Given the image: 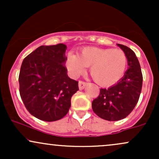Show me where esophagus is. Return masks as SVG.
<instances>
[{
    "label": "esophagus",
    "instance_id": "1",
    "mask_svg": "<svg viewBox=\"0 0 159 159\" xmlns=\"http://www.w3.org/2000/svg\"><path fill=\"white\" fill-rule=\"evenodd\" d=\"M86 85H87V83L83 81H79L78 82V87H79L80 90H83V89H84V87H86Z\"/></svg>",
    "mask_w": 159,
    "mask_h": 159
}]
</instances>
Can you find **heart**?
Here are the masks:
<instances>
[{
  "instance_id": "1",
  "label": "heart",
  "mask_w": 159,
  "mask_h": 159,
  "mask_svg": "<svg viewBox=\"0 0 159 159\" xmlns=\"http://www.w3.org/2000/svg\"><path fill=\"white\" fill-rule=\"evenodd\" d=\"M128 63V57L123 50L86 47L78 55L69 54L66 66L74 76H78L87 66H90V74L96 84L108 87L123 78Z\"/></svg>"
}]
</instances>
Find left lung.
<instances>
[{"label":"left lung","mask_w":159,"mask_h":159,"mask_svg":"<svg viewBox=\"0 0 159 159\" xmlns=\"http://www.w3.org/2000/svg\"><path fill=\"white\" fill-rule=\"evenodd\" d=\"M117 45L126 54L129 69L116 84L101 89L99 96L92 102L95 114L108 121L124 119L132 112L139 99L143 84L141 69L134 52L125 45Z\"/></svg>","instance_id":"8db88e82"}]
</instances>
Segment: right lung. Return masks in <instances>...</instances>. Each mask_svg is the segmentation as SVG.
Segmentation results:
<instances>
[{"instance_id": "1", "label": "right lung", "mask_w": 159, "mask_h": 159, "mask_svg": "<svg viewBox=\"0 0 159 159\" xmlns=\"http://www.w3.org/2000/svg\"><path fill=\"white\" fill-rule=\"evenodd\" d=\"M64 44L41 45L24 59L19 77V93L27 110L37 119H62L78 90V82L67 75Z\"/></svg>"}]
</instances>
